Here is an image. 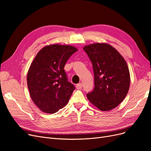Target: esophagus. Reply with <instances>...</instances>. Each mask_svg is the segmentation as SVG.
Segmentation results:
<instances>
[{
    "label": "esophagus",
    "instance_id": "34e87169",
    "mask_svg": "<svg viewBox=\"0 0 151 151\" xmlns=\"http://www.w3.org/2000/svg\"><path fill=\"white\" fill-rule=\"evenodd\" d=\"M82 87H83V84H82V83H79V84H76V88H77V89H81Z\"/></svg>",
    "mask_w": 151,
    "mask_h": 151
}]
</instances>
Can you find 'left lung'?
Listing matches in <instances>:
<instances>
[{"label":"left lung","mask_w":151,"mask_h":151,"mask_svg":"<svg viewBox=\"0 0 151 151\" xmlns=\"http://www.w3.org/2000/svg\"><path fill=\"white\" fill-rule=\"evenodd\" d=\"M93 63L94 88L87 97L103 111L116 108L129 91L130 76L127 63L111 45L95 43L83 48Z\"/></svg>","instance_id":"1"}]
</instances>
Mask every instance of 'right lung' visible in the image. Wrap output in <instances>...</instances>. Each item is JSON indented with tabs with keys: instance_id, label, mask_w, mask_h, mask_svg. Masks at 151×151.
Instances as JSON below:
<instances>
[{
	"instance_id": "obj_1",
	"label": "right lung",
	"mask_w": 151,
	"mask_h": 151,
	"mask_svg": "<svg viewBox=\"0 0 151 151\" xmlns=\"http://www.w3.org/2000/svg\"><path fill=\"white\" fill-rule=\"evenodd\" d=\"M77 50L71 45H47L32 62L27 84L31 99L43 112L56 113L69 101L75 87L68 81L63 68Z\"/></svg>"
}]
</instances>
